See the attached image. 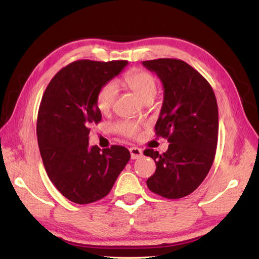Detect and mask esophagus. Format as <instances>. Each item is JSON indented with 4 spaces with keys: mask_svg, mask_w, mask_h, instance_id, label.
Returning <instances> with one entry per match:
<instances>
[{
    "mask_svg": "<svg viewBox=\"0 0 259 259\" xmlns=\"http://www.w3.org/2000/svg\"><path fill=\"white\" fill-rule=\"evenodd\" d=\"M129 151L131 155V159H138V158L142 157V150L138 147H131Z\"/></svg>",
    "mask_w": 259,
    "mask_h": 259,
    "instance_id": "34e87169",
    "label": "esophagus"
}]
</instances>
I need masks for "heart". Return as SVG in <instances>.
Here are the masks:
<instances>
[{
	"label": "heart",
	"mask_w": 259,
	"mask_h": 259,
	"mask_svg": "<svg viewBox=\"0 0 259 259\" xmlns=\"http://www.w3.org/2000/svg\"><path fill=\"white\" fill-rule=\"evenodd\" d=\"M123 82L128 85L142 101L153 99L157 93V80L150 72L141 69H134L126 72L123 76ZM117 85L114 82L109 81L100 87L96 96V106L101 113H107L111 109L115 97H117ZM118 134L128 138H135L139 135L140 124L136 121H121L114 125Z\"/></svg>",
	"instance_id": "b5f03b06"
}]
</instances>
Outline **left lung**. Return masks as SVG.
Returning a JSON list of instances; mask_svg holds the SVG:
<instances>
[{
    "label": "left lung",
    "mask_w": 259,
    "mask_h": 259,
    "mask_svg": "<svg viewBox=\"0 0 259 259\" xmlns=\"http://www.w3.org/2000/svg\"><path fill=\"white\" fill-rule=\"evenodd\" d=\"M142 64L162 82L163 102L155 130L170 144L162 155L144 151L157 166L147 186L159 196L178 199L195 191L212 166L218 141L217 100L209 82L185 61L167 58Z\"/></svg>",
    "instance_id": "left-lung-1"
}]
</instances>
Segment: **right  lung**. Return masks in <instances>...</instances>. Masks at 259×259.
<instances>
[{"label": "right lung", "mask_w": 259, "mask_h": 259, "mask_svg": "<svg viewBox=\"0 0 259 259\" xmlns=\"http://www.w3.org/2000/svg\"><path fill=\"white\" fill-rule=\"evenodd\" d=\"M125 60L100 62L79 60L53 76L43 93L36 136L46 171L69 200L80 205L106 197L130 159L122 146L89 147V126L101 121L96 96L118 75Z\"/></svg>", "instance_id": "obj_1"}]
</instances>
